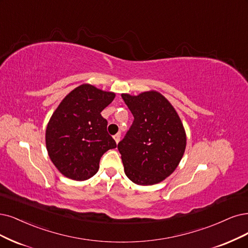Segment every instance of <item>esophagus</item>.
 <instances>
[{
  "instance_id": "1",
  "label": "esophagus",
  "mask_w": 248,
  "mask_h": 248,
  "mask_svg": "<svg viewBox=\"0 0 248 248\" xmlns=\"http://www.w3.org/2000/svg\"><path fill=\"white\" fill-rule=\"evenodd\" d=\"M113 139L115 140L116 144H118V142H119V141H121V136H119V135L117 134V135H115V136L113 137Z\"/></svg>"
}]
</instances>
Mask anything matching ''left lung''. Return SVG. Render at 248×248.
I'll return each mask as SVG.
<instances>
[{"instance_id": "obj_1", "label": "left lung", "mask_w": 248, "mask_h": 248, "mask_svg": "<svg viewBox=\"0 0 248 248\" xmlns=\"http://www.w3.org/2000/svg\"><path fill=\"white\" fill-rule=\"evenodd\" d=\"M122 97L135 118L117 145L124 173L137 185L157 184L171 175L184 155V125L176 109L159 92Z\"/></svg>"}]
</instances>
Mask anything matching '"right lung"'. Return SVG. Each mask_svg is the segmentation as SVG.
Instances as JSON below:
<instances>
[{
	"label": "right lung",
	"mask_w": 248,
	"mask_h": 248,
	"mask_svg": "<svg viewBox=\"0 0 248 248\" xmlns=\"http://www.w3.org/2000/svg\"><path fill=\"white\" fill-rule=\"evenodd\" d=\"M115 93L82 84L65 96L46 129V147L51 161L64 177L85 181L99 170L102 155L116 147L107 133L101 111Z\"/></svg>",
	"instance_id": "add662e5"
}]
</instances>
